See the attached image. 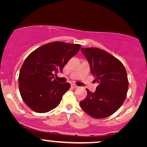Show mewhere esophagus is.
I'll use <instances>...</instances> for the list:
<instances>
[{
	"instance_id": "1",
	"label": "esophagus",
	"mask_w": 147,
	"mask_h": 147,
	"mask_svg": "<svg viewBox=\"0 0 147 147\" xmlns=\"http://www.w3.org/2000/svg\"><path fill=\"white\" fill-rule=\"evenodd\" d=\"M71 87H72V88H73V89H75V88H77V85H75V84H71Z\"/></svg>"
}]
</instances>
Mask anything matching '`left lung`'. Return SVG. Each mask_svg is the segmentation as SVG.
Segmentation results:
<instances>
[{
	"instance_id": "left-lung-1",
	"label": "left lung",
	"mask_w": 147,
	"mask_h": 147,
	"mask_svg": "<svg viewBox=\"0 0 147 147\" xmlns=\"http://www.w3.org/2000/svg\"><path fill=\"white\" fill-rule=\"evenodd\" d=\"M81 50L90 63L94 81L98 85L94 93L87 89V97L80 102V106L93 118L111 116L121 107L127 96L129 82L125 68L117 58L105 50L97 47Z\"/></svg>"
}]
</instances>
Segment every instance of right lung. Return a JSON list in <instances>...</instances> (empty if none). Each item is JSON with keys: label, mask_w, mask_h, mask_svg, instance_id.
I'll return each instance as SVG.
<instances>
[{"label": "right lung", "mask_w": 147, "mask_h": 147, "mask_svg": "<svg viewBox=\"0 0 147 147\" xmlns=\"http://www.w3.org/2000/svg\"><path fill=\"white\" fill-rule=\"evenodd\" d=\"M81 45L55 41L37 48L26 58L20 71L18 82L24 102L34 112L44 113L56 108L70 87L54 78V72H62Z\"/></svg>", "instance_id": "right-lung-1"}]
</instances>
